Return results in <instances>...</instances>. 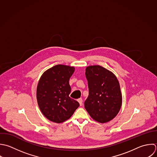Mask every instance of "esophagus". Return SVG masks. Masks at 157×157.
<instances>
[{
	"instance_id": "1",
	"label": "esophagus",
	"mask_w": 157,
	"mask_h": 157,
	"mask_svg": "<svg viewBox=\"0 0 157 157\" xmlns=\"http://www.w3.org/2000/svg\"><path fill=\"white\" fill-rule=\"evenodd\" d=\"M78 101L79 102V103L80 106H82V102H83V100H82V98H79V99L78 100Z\"/></svg>"
}]
</instances>
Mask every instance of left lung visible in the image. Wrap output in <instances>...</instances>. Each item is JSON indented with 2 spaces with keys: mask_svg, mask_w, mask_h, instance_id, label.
Here are the masks:
<instances>
[{
  "mask_svg": "<svg viewBox=\"0 0 157 157\" xmlns=\"http://www.w3.org/2000/svg\"><path fill=\"white\" fill-rule=\"evenodd\" d=\"M89 96L84 107L90 117L100 123L113 120L119 113L122 97L120 84L115 75L100 65L86 69Z\"/></svg>",
  "mask_w": 157,
  "mask_h": 157,
  "instance_id": "left-lung-1",
  "label": "left lung"
}]
</instances>
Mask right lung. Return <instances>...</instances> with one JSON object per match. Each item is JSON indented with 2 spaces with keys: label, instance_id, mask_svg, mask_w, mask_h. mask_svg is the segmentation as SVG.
Instances as JSON below:
<instances>
[{
  "label": "right lung",
  "instance_id": "obj_1",
  "mask_svg": "<svg viewBox=\"0 0 157 157\" xmlns=\"http://www.w3.org/2000/svg\"><path fill=\"white\" fill-rule=\"evenodd\" d=\"M75 67L57 65L45 71L36 88V99L42 114L50 121L60 124L70 119L79 107L71 98L69 79Z\"/></svg>",
  "mask_w": 157,
  "mask_h": 157
}]
</instances>
